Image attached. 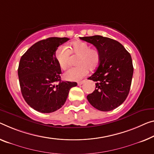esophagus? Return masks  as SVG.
Here are the masks:
<instances>
[{"label":"esophagus","mask_w":154,"mask_h":154,"mask_svg":"<svg viewBox=\"0 0 154 154\" xmlns=\"http://www.w3.org/2000/svg\"><path fill=\"white\" fill-rule=\"evenodd\" d=\"M84 82H85L84 80H82V81H80V82H78V85H81L83 84Z\"/></svg>","instance_id":"obj_1"}]
</instances>
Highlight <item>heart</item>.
Instances as JSON below:
<instances>
[{
    "instance_id": "1",
    "label": "heart",
    "mask_w": 154,
    "mask_h": 154,
    "mask_svg": "<svg viewBox=\"0 0 154 154\" xmlns=\"http://www.w3.org/2000/svg\"><path fill=\"white\" fill-rule=\"evenodd\" d=\"M79 56L76 65L70 68L64 74V78L70 81H77L85 77L89 71L95 70L100 63V53L98 49L91 47L86 42L77 41L72 42L69 50L65 46H60L56 51V60L59 67L65 69L67 67L69 54Z\"/></svg>"
}]
</instances>
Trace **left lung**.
I'll return each instance as SVG.
<instances>
[{"instance_id": "obj_1", "label": "left lung", "mask_w": 154, "mask_h": 154, "mask_svg": "<svg viewBox=\"0 0 154 154\" xmlns=\"http://www.w3.org/2000/svg\"><path fill=\"white\" fill-rule=\"evenodd\" d=\"M96 47L100 63L88 79L95 81L96 89L87 98L97 109L109 112L126 100L130 90L134 67L130 54L122 44L102 36L80 37Z\"/></svg>"}]
</instances>
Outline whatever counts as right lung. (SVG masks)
<instances>
[{"mask_svg":"<svg viewBox=\"0 0 154 154\" xmlns=\"http://www.w3.org/2000/svg\"><path fill=\"white\" fill-rule=\"evenodd\" d=\"M68 38L51 37L37 42L21 57L18 75L22 95L28 105L41 113H51L65 104L75 82L62 81L56 60L58 47Z\"/></svg>","mask_w":154,"mask_h":154,"instance_id":"obj_1","label":"right lung"}]
</instances>
